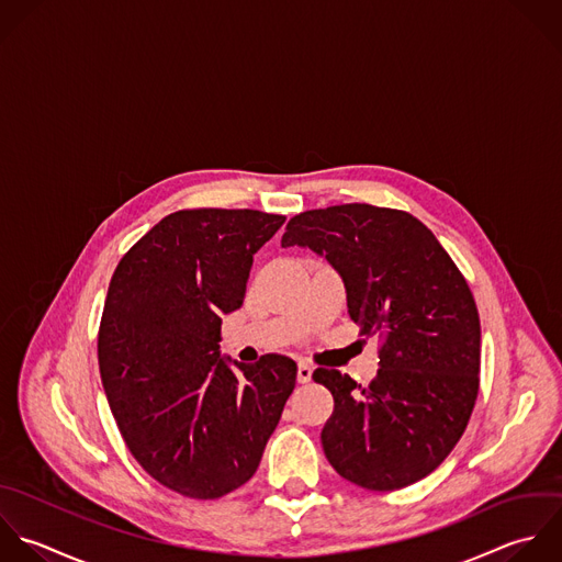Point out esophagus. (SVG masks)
Listing matches in <instances>:
<instances>
[{"instance_id": "obj_1", "label": "esophagus", "mask_w": 562, "mask_h": 562, "mask_svg": "<svg viewBox=\"0 0 562 562\" xmlns=\"http://www.w3.org/2000/svg\"><path fill=\"white\" fill-rule=\"evenodd\" d=\"M311 376H313V370L306 366V363H300L297 366V383H308L311 381Z\"/></svg>"}]
</instances>
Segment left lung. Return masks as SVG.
<instances>
[{"label":"left lung","mask_w":562,"mask_h":562,"mask_svg":"<svg viewBox=\"0 0 562 562\" xmlns=\"http://www.w3.org/2000/svg\"><path fill=\"white\" fill-rule=\"evenodd\" d=\"M308 247L341 276L348 315L379 335L376 379L363 387L317 368L333 416L322 447L368 491H398L434 473L462 438L480 392V315L434 232L403 210L346 203L293 216L282 247Z\"/></svg>","instance_id":"left-lung-1"}]
</instances>
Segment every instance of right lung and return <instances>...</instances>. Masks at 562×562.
<instances>
[{
  "label": "right lung",
  "mask_w": 562,
  "mask_h": 562,
  "mask_svg": "<svg viewBox=\"0 0 562 562\" xmlns=\"http://www.w3.org/2000/svg\"><path fill=\"white\" fill-rule=\"evenodd\" d=\"M284 216L258 210H179L120 260L98 330L102 387L139 467L190 499L249 482L297 366L267 355L221 357L223 315L243 306L254 254Z\"/></svg>",
  "instance_id": "add662e5"
}]
</instances>
